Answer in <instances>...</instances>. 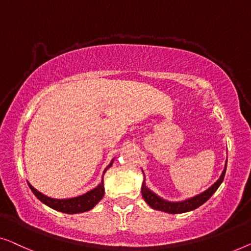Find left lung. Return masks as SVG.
<instances>
[{
  "label": "left lung",
  "instance_id": "8db88e82",
  "mask_svg": "<svg viewBox=\"0 0 251 251\" xmlns=\"http://www.w3.org/2000/svg\"><path fill=\"white\" fill-rule=\"evenodd\" d=\"M226 164H227V159H226ZM225 172H226V165H225V168L223 173H222V175L220 176V178H218L209 189L196 197L190 198V199H186L183 201H177V202L167 201L162 199V198H160L159 196H157L156 193H153L150 189L147 188L146 177H144V181L142 184V197L143 199L146 200V202L149 204L151 208H153V209L156 210L165 211V213H168V214H181V213H186V211H191L193 209H196V208L200 207L201 204H203L211 196L214 195L215 192H216L218 186H220L222 184V182H223Z\"/></svg>",
  "mask_w": 251,
  "mask_h": 251
}]
</instances>
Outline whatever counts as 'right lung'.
Segmentation results:
<instances>
[{
	"instance_id": "right-lung-1",
	"label": "right lung",
	"mask_w": 251,
	"mask_h": 251,
	"mask_svg": "<svg viewBox=\"0 0 251 251\" xmlns=\"http://www.w3.org/2000/svg\"><path fill=\"white\" fill-rule=\"evenodd\" d=\"M114 159L111 160L110 164L107 166V168L104 169V173L107 172L108 168L111 167ZM31 191L38 200H41L42 202L47 204L52 209L61 211V213L66 214H78V213H84V211H89L93 208L95 204H97L99 201H100L104 196V186H103V176H102L101 183L99 184L97 188H94L91 191L84 193L82 196L75 197V198H69V199H54V198H50L44 196L43 193L37 191L36 189H34V186H31L29 183H28Z\"/></svg>"
}]
</instances>
